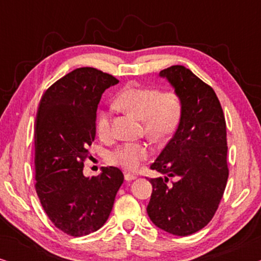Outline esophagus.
Wrapping results in <instances>:
<instances>
[{"instance_id": "1", "label": "esophagus", "mask_w": 261, "mask_h": 261, "mask_svg": "<svg viewBox=\"0 0 261 261\" xmlns=\"http://www.w3.org/2000/svg\"><path fill=\"white\" fill-rule=\"evenodd\" d=\"M135 178H137V176H135V174H132V173H124V179H126L127 181L133 180V179H135Z\"/></svg>"}]
</instances>
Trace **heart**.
Listing matches in <instances>:
<instances>
[{
    "mask_svg": "<svg viewBox=\"0 0 261 261\" xmlns=\"http://www.w3.org/2000/svg\"><path fill=\"white\" fill-rule=\"evenodd\" d=\"M115 105L123 112L141 119L142 130L153 141H163L176 132L181 117V101L174 91H160L158 88L128 84L115 98ZM99 138L112 135L110 115L101 112L96 119ZM149 147L145 142H127L109 154L113 164L127 170H137L148 158Z\"/></svg>",
    "mask_w": 261,
    "mask_h": 261,
    "instance_id": "obj_1",
    "label": "heart"
}]
</instances>
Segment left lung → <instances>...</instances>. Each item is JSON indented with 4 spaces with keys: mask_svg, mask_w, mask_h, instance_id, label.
<instances>
[{
    "mask_svg": "<svg viewBox=\"0 0 261 261\" xmlns=\"http://www.w3.org/2000/svg\"><path fill=\"white\" fill-rule=\"evenodd\" d=\"M181 101L173 137L151 165L164 177L151 178L149 219L167 233L188 237L215 215L227 185V130L214 89L181 65L160 71Z\"/></svg>",
    "mask_w": 261,
    "mask_h": 261,
    "instance_id": "8db88e82",
    "label": "left lung"
}]
</instances>
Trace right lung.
Masks as SVG:
<instances>
[{"label": "right lung", "mask_w": 261, "mask_h": 261, "mask_svg": "<svg viewBox=\"0 0 261 261\" xmlns=\"http://www.w3.org/2000/svg\"><path fill=\"white\" fill-rule=\"evenodd\" d=\"M112 74L80 67L53 83L39 103L35 120V190L52 223L71 237L98 230L108 220L123 173L103 167L85 177L84 162L96 137V112Z\"/></svg>", "instance_id": "1"}]
</instances>
